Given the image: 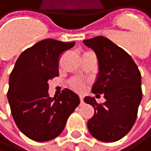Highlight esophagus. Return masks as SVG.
Masks as SVG:
<instances>
[{
  "instance_id": "34e87169",
  "label": "esophagus",
  "mask_w": 151,
  "mask_h": 151,
  "mask_svg": "<svg viewBox=\"0 0 151 151\" xmlns=\"http://www.w3.org/2000/svg\"><path fill=\"white\" fill-rule=\"evenodd\" d=\"M80 99H81V104H83L84 103V99H83L82 96H80Z\"/></svg>"
}]
</instances>
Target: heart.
I'll list each match as a JSON object with an SVG mask.
<instances>
[{
  "label": "heart",
  "instance_id": "b5f03b06",
  "mask_svg": "<svg viewBox=\"0 0 151 151\" xmlns=\"http://www.w3.org/2000/svg\"><path fill=\"white\" fill-rule=\"evenodd\" d=\"M70 86L72 88L76 89L78 91H83L84 88H85V84L83 82V81L80 80V79H74L70 81Z\"/></svg>",
  "mask_w": 151,
  "mask_h": 151
}]
</instances>
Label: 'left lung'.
<instances>
[{
  "instance_id": "obj_1",
  "label": "left lung",
  "mask_w": 151,
  "mask_h": 151,
  "mask_svg": "<svg viewBox=\"0 0 151 151\" xmlns=\"http://www.w3.org/2000/svg\"><path fill=\"white\" fill-rule=\"evenodd\" d=\"M83 42L95 51L98 60L99 71L92 93L104 94L105 98L104 104H97L91 96L84 98L95 109L88 128L97 140L117 142L136 120L142 97L141 72L132 57L109 39L98 36Z\"/></svg>"
}]
</instances>
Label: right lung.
Listing matches in <instances>:
<instances>
[{"mask_svg":"<svg viewBox=\"0 0 151 151\" xmlns=\"http://www.w3.org/2000/svg\"><path fill=\"white\" fill-rule=\"evenodd\" d=\"M75 42L46 39L25 49L17 58L9 81L8 100L18 129L36 142L57 137L80 97L65 88L57 98L49 97L48 81L59 76L60 55Z\"/></svg>","mask_w":151,"mask_h":151,"instance_id":"1","label":"right lung"}]
</instances>
